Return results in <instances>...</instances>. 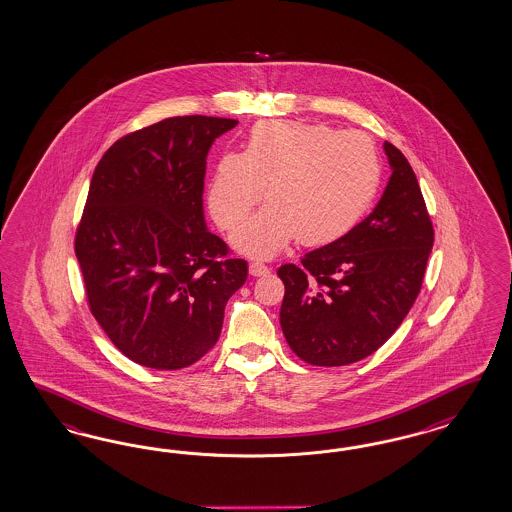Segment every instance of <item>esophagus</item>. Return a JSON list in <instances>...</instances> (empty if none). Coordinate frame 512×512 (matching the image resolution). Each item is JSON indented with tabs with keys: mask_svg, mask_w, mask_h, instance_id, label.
Returning a JSON list of instances; mask_svg holds the SVG:
<instances>
[{
	"mask_svg": "<svg viewBox=\"0 0 512 512\" xmlns=\"http://www.w3.org/2000/svg\"><path fill=\"white\" fill-rule=\"evenodd\" d=\"M249 274H251L253 278H261V276L270 274V268L263 263H251L249 264Z\"/></svg>",
	"mask_w": 512,
	"mask_h": 512,
	"instance_id": "34e87169",
	"label": "esophagus"
}]
</instances>
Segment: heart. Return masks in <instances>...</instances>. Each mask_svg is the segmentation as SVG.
<instances>
[{
  "label": "heart",
  "mask_w": 512,
  "mask_h": 512,
  "mask_svg": "<svg viewBox=\"0 0 512 512\" xmlns=\"http://www.w3.org/2000/svg\"><path fill=\"white\" fill-rule=\"evenodd\" d=\"M381 180L372 140L325 124L270 120L249 131L244 152L217 159L208 208L233 231L263 199L270 204L233 236L253 259H270L293 240L325 246L349 233L370 208Z\"/></svg>",
  "instance_id": "heart-1"
}]
</instances>
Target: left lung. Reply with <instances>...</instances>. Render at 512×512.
I'll return each instance as SVG.
<instances>
[{
    "instance_id": "obj_1",
    "label": "left lung",
    "mask_w": 512,
    "mask_h": 512,
    "mask_svg": "<svg viewBox=\"0 0 512 512\" xmlns=\"http://www.w3.org/2000/svg\"><path fill=\"white\" fill-rule=\"evenodd\" d=\"M390 178L381 201L340 240L279 266L283 336L311 366L370 357L402 325L422 287L434 227L405 155L383 144Z\"/></svg>"
}]
</instances>
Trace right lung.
I'll list each match as a JSON object with an SVG mask.
<instances>
[{"label":"right lung","instance_id":"right-lung-1","mask_svg":"<svg viewBox=\"0 0 512 512\" xmlns=\"http://www.w3.org/2000/svg\"><path fill=\"white\" fill-rule=\"evenodd\" d=\"M238 124L176 116L116 140L93 171L75 236L95 321L125 357L180 370L221 334L248 263L206 229V155Z\"/></svg>","mask_w":512,"mask_h":512}]
</instances>
